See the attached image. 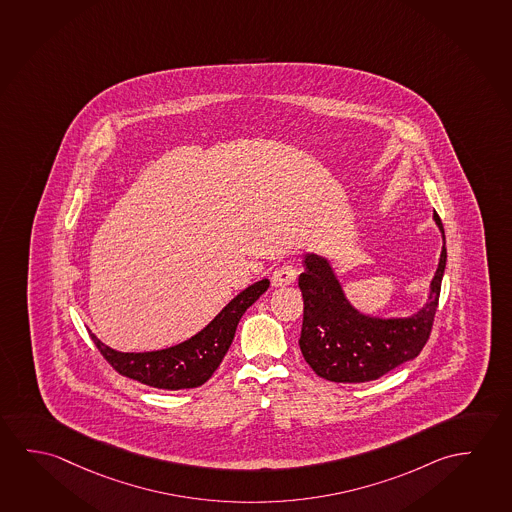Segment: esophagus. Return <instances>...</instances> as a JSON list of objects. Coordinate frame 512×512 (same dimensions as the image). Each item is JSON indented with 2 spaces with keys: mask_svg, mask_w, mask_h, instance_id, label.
I'll use <instances>...</instances> for the list:
<instances>
[{
  "mask_svg": "<svg viewBox=\"0 0 512 512\" xmlns=\"http://www.w3.org/2000/svg\"><path fill=\"white\" fill-rule=\"evenodd\" d=\"M295 279H297V268L292 265H283L274 270V274H272L274 286H288V284L295 283Z\"/></svg>",
  "mask_w": 512,
  "mask_h": 512,
  "instance_id": "obj_1",
  "label": "esophagus"
}]
</instances>
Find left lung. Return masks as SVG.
Segmentation results:
<instances>
[{"label":"left lung","instance_id":"1","mask_svg":"<svg viewBox=\"0 0 512 512\" xmlns=\"http://www.w3.org/2000/svg\"><path fill=\"white\" fill-rule=\"evenodd\" d=\"M436 222L443 247L422 308L409 317L366 315L349 301L334 268L317 252L304 254L299 288L304 299L301 352L315 374L333 382L375 381L422 352L438 308L447 267L445 229Z\"/></svg>","mask_w":512,"mask_h":512}]
</instances>
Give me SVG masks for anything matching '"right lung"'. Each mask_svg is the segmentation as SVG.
Listing matches in <instances>:
<instances>
[{
	"label": "right lung",
	"instance_id": "add662e5",
	"mask_svg": "<svg viewBox=\"0 0 512 512\" xmlns=\"http://www.w3.org/2000/svg\"><path fill=\"white\" fill-rule=\"evenodd\" d=\"M270 281L247 286L222 308L210 324L174 347L151 352H119L90 334L99 352L119 374L160 390L197 388L210 379L226 356L236 325L247 309L267 292Z\"/></svg>",
	"mask_w": 512,
	"mask_h": 512
}]
</instances>
